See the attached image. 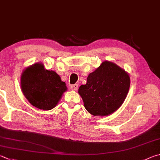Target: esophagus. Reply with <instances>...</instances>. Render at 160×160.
Masks as SVG:
<instances>
[{"instance_id":"obj_1","label":"esophagus","mask_w":160,"mask_h":160,"mask_svg":"<svg viewBox=\"0 0 160 160\" xmlns=\"http://www.w3.org/2000/svg\"><path fill=\"white\" fill-rule=\"evenodd\" d=\"M70 88L71 90H73V91H77L78 89V84H74V85H71L70 86Z\"/></svg>"}]
</instances>
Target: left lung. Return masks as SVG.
Listing matches in <instances>:
<instances>
[{
	"mask_svg": "<svg viewBox=\"0 0 160 160\" xmlns=\"http://www.w3.org/2000/svg\"><path fill=\"white\" fill-rule=\"evenodd\" d=\"M130 78L123 69L110 62H103L90 73L78 93L86 110L93 115H108L121 106L129 92Z\"/></svg>",
	"mask_w": 160,
	"mask_h": 160,
	"instance_id": "left-lung-1",
	"label": "left lung"
}]
</instances>
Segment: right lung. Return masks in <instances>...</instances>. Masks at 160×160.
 <instances>
[{
  "label": "right lung",
  "instance_id": "add662e5",
  "mask_svg": "<svg viewBox=\"0 0 160 160\" xmlns=\"http://www.w3.org/2000/svg\"><path fill=\"white\" fill-rule=\"evenodd\" d=\"M21 88L31 105L44 110L54 108L67 89L66 83L56 72L45 70L39 63L23 72Z\"/></svg>",
  "mask_w": 160,
  "mask_h": 160
}]
</instances>
